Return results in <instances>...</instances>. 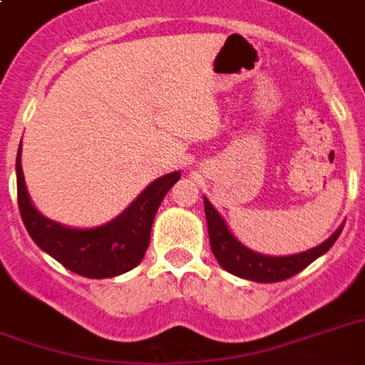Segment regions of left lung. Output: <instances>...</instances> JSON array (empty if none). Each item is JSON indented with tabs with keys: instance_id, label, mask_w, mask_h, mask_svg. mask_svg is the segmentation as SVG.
<instances>
[{
	"instance_id": "left-lung-1",
	"label": "left lung",
	"mask_w": 365,
	"mask_h": 365,
	"mask_svg": "<svg viewBox=\"0 0 365 365\" xmlns=\"http://www.w3.org/2000/svg\"><path fill=\"white\" fill-rule=\"evenodd\" d=\"M205 212L212 252L216 255V259L220 261V265L231 274L263 284L280 282V280H286V278L294 277L299 271H303L317 257L326 254L334 246L341 231H343V227H339L326 242H322L317 248L307 250V252H301V254L284 255V257L282 255L280 257H271V255L252 252V250H248L235 239L227 225H225V222L222 220V216L208 202V199H205Z\"/></svg>"
}]
</instances>
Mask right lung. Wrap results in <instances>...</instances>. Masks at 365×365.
Returning a JSON list of instances; mask_svg holds the SVG:
<instances>
[{
    "label": "right lung",
    "instance_id": "add662e5",
    "mask_svg": "<svg viewBox=\"0 0 365 365\" xmlns=\"http://www.w3.org/2000/svg\"><path fill=\"white\" fill-rule=\"evenodd\" d=\"M180 180L172 172L155 180L121 216L94 229H71L51 222L34 208L26 191L20 148L16 155V195L26 231L34 242L76 274L111 278L130 271L142 261L151 239V225L168 189Z\"/></svg>",
    "mask_w": 365,
    "mask_h": 365
}]
</instances>
